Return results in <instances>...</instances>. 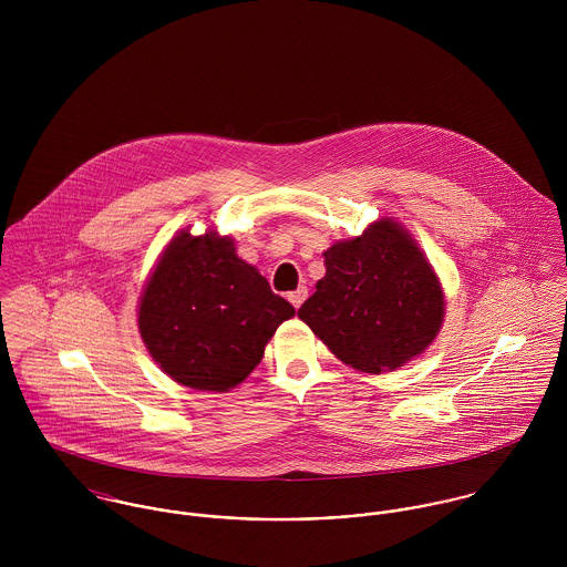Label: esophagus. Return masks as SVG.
Wrapping results in <instances>:
<instances>
[{"label": "esophagus", "instance_id": "esophagus-1", "mask_svg": "<svg viewBox=\"0 0 567 567\" xmlns=\"http://www.w3.org/2000/svg\"><path fill=\"white\" fill-rule=\"evenodd\" d=\"M306 297H308V290H306V288H297L295 292H290V295H288V301L299 310V308H301V303L306 301Z\"/></svg>", "mask_w": 567, "mask_h": 567}]
</instances>
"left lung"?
I'll list each match as a JSON object with an SVG mask.
<instances>
[{"label":"left lung","mask_w":567,"mask_h":567,"mask_svg":"<svg viewBox=\"0 0 567 567\" xmlns=\"http://www.w3.org/2000/svg\"><path fill=\"white\" fill-rule=\"evenodd\" d=\"M324 277L299 308L324 347L344 364L378 375L421 355L445 321L441 279L395 218L323 252Z\"/></svg>","instance_id":"8db88e82"}]
</instances>
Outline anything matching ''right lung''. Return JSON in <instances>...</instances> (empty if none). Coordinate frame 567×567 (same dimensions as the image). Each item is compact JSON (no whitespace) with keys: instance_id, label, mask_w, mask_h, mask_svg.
<instances>
[{"instance_id":"right-lung-1","label":"right lung","mask_w":567,"mask_h":567,"mask_svg":"<svg viewBox=\"0 0 567 567\" xmlns=\"http://www.w3.org/2000/svg\"><path fill=\"white\" fill-rule=\"evenodd\" d=\"M292 317L295 308L216 227L200 236L181 229L165 244L137 306L142 340L163 373L212 393L243 384Z\"/></svg>"}]
</instances>
